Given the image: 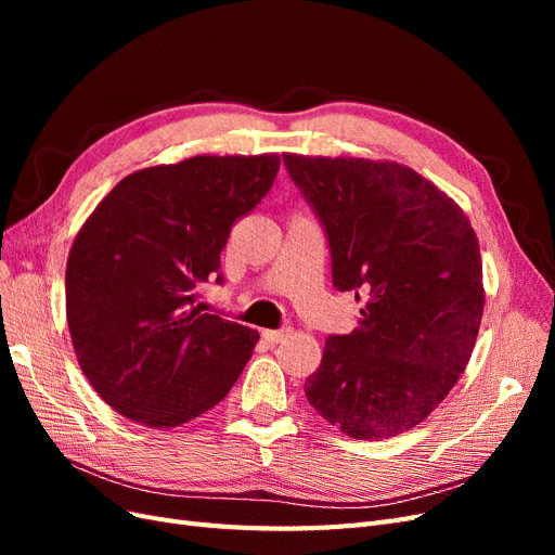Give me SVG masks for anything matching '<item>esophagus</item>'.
<instances>
[{
	"label": "esophagus",
	"mask_w": 555,
	"mask_h": 555,
	"mask_svg": "<svg viewBox=\"0 0 555 555\" xmlns=\"http://www.w3.org/2000/svg\"><path fill=\"white\" fill-rule=\"evenodd\" d=\"M289 328H278V331H273V328H268V331H263L261 335H263V340L266 343H271V345H278V343H282V340H287L289 338Z\"/></svg>",
	"instance_id": "34e87169"
}]
</instances>
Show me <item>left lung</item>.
Here are the masks:
<instances>
[{
  "mask_svg": "<svg viewBox=\"0 0 555 555\" xmlns=\"http://www.w3.org/2000/svg\"><path fill=\"white\" fill-rule=\"evenodd\" d=\"M322 224L333 287L365 298L328 335L310 405L357 440L422 424L473 354L483 312L479 243L463 210L393 162L282 155Z\"/></svg>",
  "mask_w": 555,
  "mask_h": 555,
  "instance_id": "left-lung-1",
  "label": "left lung"
}]
</instances>
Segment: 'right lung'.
Returning a JSON list of instances; mask_svg holds the SVG:
<instances>
[{
	"label": "right lung",
	"mask_w": 555,
	"mask_h": 555,
	"mask_svg": "<svg viewBox=\"0 0 555 555\" xmlns=\"http://www.w3.org/2000/svg\"><path fill=\"white\" fill-rule=\"evenodd\" d=\"M278 155L192 157L127 176L82 224L66 263V322L108 405L173 428L220 402L259 333L201 312L233 222L273 188Z\"/></svg>",
	"instance_id": "1"
}]
</instances>
